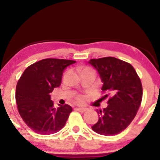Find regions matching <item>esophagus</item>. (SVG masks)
<instances>
[{
    "instance_id": "obj_1",
    "label": "esophagus",
    "mask_w": 160,
    "mask_h": 160,
    "mask_svg": "<svg viewBox=\"0 0 160 160\" xmlns=\"http://www.w3.org/2000/svg\"><path fill=\"white\" fill-rule=\"evenodd\" d=\"M76 110L78 111H79L81 113H84L85 111H87V108H76Z\"/></svg>"
}]
</instances>
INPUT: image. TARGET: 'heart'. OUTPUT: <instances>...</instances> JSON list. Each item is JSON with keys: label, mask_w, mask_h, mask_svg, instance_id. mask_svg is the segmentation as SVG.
Listing matches in <instances>:
<instances>
[{"label": "heart", "mask_w": 160, "mask_h": 160, "mask_svg": "<svg viewBox=\"0 0 160 160\" xmlns=\"http://www.w3.org/2000/svg\"><path fill=\"white\" fill-rule=\"evenodd\" d=\"M84 72H93V71L92 69L89 68H84L82 71V73H84ZM76 102H78V103H82V102L84 101V98L82 95H78L77 97L76 98Z\"/></svg>", "instance_id": "1"}]
</instances>
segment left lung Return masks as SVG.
Masks as SVG:
<instances>
[{"label": "left lung", "instance_id": "8db88e82", "mask_svg": "<svg viewBox=\"0 0 160 160\" xmlns=\"http://www.w3.org/2000/svg\"><path fill=\"white\" fill-rule=\"evenodd\" d=\"M103 84L102 92L110 95L108 106L101 111L97 123L92 129L98 134L114 135L125 130L137 114L143 96V87L132 65L119 59L106 57L91 59Z\"/></svg>", "mask_w": 160, "mask_h": 160}]
</instances>
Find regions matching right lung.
I'll return each mask as SVG.
<instances>
[{
  "label": "right lung",
  "instance_id": "obj_1",
  "mask_svg": "<svg viewBox=\"0 0 160 160\" xmlns=\"http://www.w3.org/2000/svg\"><path fill=\"white\" fill-rule=\"evenodd\" d=\"M76 61L47 58L30 65L23 72L16 87V102L25 123L41 135L58 132L65 124L71 106L55 108L50 93L61 84L64 69Z\"/></svg>",
  "mask_w": 160,
  "mask_h": 160
}]
</instances>
